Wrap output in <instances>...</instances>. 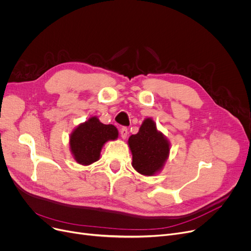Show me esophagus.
Returning a JSON list of instances; mask_svg holds the SVG:
<instances>
[{
  "instance_id": "34e87169",
  "label": "esophagus",
  "mask_w": 251,
  "mask_h": 251,
  "mask_svg": "<svg viewBox=\"0 0 251 251\" xmlns=\"http://www.w3.org/2000/svg\"><path fill=\"white\" fill-rule=\"evenodd\" d=\"M120 135H121V137H122L123 139H125V138L127 137V135H128V129H127L126 127L121 128V130H120Z\"/></svg>"
}]
</instances>
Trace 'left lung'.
Here are the masks:
<instances>
[{
    "label": "left lung",
    "mask_w": 251,
    "mask_h": 251,
    "mask_svg": "<svg viewBox=\"0 0 251 251\" xmlns=\"http://www.w3.org/2000/svg\"><path fill=\"white\" fill-rule=\"evenodd\" d=\"M128 146L132 153V167L144 176L159 173L170 153V141L157 130L151 118L142 122L137 134L129 137Z\"/></svg>",
    "instance_id": "obj_1"
}]
</instances>
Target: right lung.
Listing matches in <instances>:
<instances>
[{
  "label": "right lung",
  "instance_id": "1",
  "mask_svg": "<svg viewBox=\"0 0 251 251\" xmlns=\"http://www.w3.org/2000/svg\"><path fill=\"white\" fill-rule=\"evenodd\" d=\"M118 134L114 125L102 124L98 117H90L79 124L70 135V151L74 160L83 166L99 161L103 144L117 139Z\"/></svg>",
  "mask_w": 251,
  "mask_h": 251
}]
</instances>
